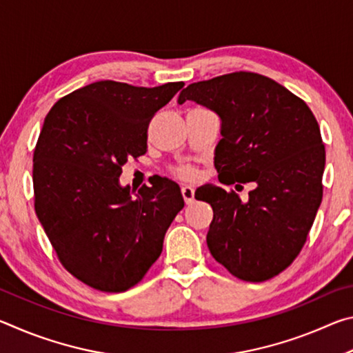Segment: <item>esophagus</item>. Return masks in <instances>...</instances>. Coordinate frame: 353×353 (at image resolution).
I'll return each mask as SVG.
<instances>
[{
  "instance_id": "1",
  "label": "esophagus",
  "mask_w": 353,
  "mask_h": 353,
  "mask_svg": "<svg viewBox=\"0 0 353 353\" xmlns=\"http://www.w3.org/2000/svg\"><path fill=\"white\" fill-rule=\"evenodd\" d=\"M182 198L185 201V204L190 205L193 204L194 201V190L191 187H182Z\"/></svg>"
}]
</instances>
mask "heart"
Instances as JSON below:
<instances>
[{
    "instance_id": "b5f03b06",
    "label": "heart",
    "mask_w": 353,
    "mask_h": 353,
    "mask_svg": "<svg viewBox=\"0 0 353 353\" xmlns=\"http://www.w3.org/2000/svg\"><path fill=\"white\" fill-rule=\"evenodd\" d=\"M171 174L182 179V181H194V179L198 177V171H196L194 166H191L188 163H181L172 166Z\"/></svg>"
}]
</instances>
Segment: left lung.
<instances>
[{"label":"left lung","mask_w":353,"mask_h":353,"mask_svg":"<svg viewBox=\"0 0 353 353\" xmlns=\"http://www.w3.org/2000/svg\"><path fill=\"white\" fill-rule=\"evenodd\" d=\"M194 101L221 118L214 168L225 185L252 182L248 202L208 185L194 198L213 208L207 246L232 276L265 282L301 252L322 201L325 148L313 112L270 77L236 71L190 83Z\"/></svg>","instance_id":"8db88e82"}]
</instances>
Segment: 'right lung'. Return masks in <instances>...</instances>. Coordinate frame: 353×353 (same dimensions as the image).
<instances>
[{"instance_id":"1","label":"right lung","mask_w":353,"mask_h":353,"mask_svg":"<svg viewBox=\"0 0 353 353\" xmlns=\"http://www.w3.org/2000/svg\"><path fill=\"white\" fill-rule=\"evenodd\" d=\"M183 87L99 81L57 101L34 149V207L65 270L94 290L121 292L145 277L183 208L179 185L130 191L123 165L146 154L152 117Z\"/></svg>"}]
</instances>
